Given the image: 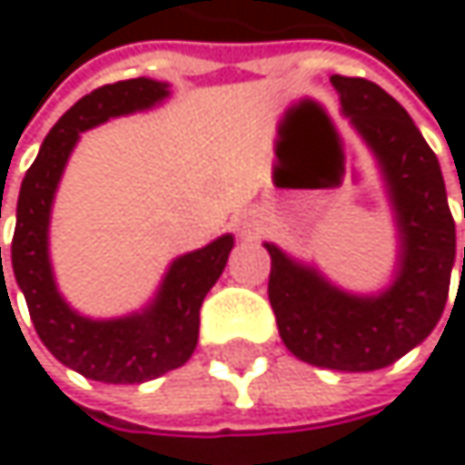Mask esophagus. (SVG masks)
<instances>
[{
  "mask_svg": "<svg viewBox=\"0 0 465 465\" xmlns=\"http://www.w3.org/2000/svg\"><path fill=\"white\" fill-rule=\"evenodd\" d=\"M239 233L247 236V239L258 236V233H261V218H258L255 213H247V215L239 221Z\"/></svg>",
  "mask_w": 465,
  "mask_h": 465,
  "instance_id": "34e87169",
  "label": "esophagus"
}]
</instances>
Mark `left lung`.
Wrapping results in <instances>:
<instances>
[{
  "label": "left lung",
  "mask_w": 465,
  "mask_h": 465,
  "mask_svg": "<svg viewBox=\"0 0 465 465\" xmlns=\"http://www.w3.org/2000/svg\"><path fill=\"white\" fill-rule=\"evenodd\" d=\"M331 83L385 172L401 232L399 277L382 296H350L266 244L269 302L285 347L299 361L374 371L396 363L439 323L455 263V221L439 158L407 110L371 80L333 74Z\"/></svg>",
  "instance_id": "8db88e82"
}]
</instances>
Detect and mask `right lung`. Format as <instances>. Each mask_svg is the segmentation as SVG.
<instances>
[{"label":"right lung","instance_id":"right-lung-1","mask_svg":"<svg viewBox=\"0 0 465 465\" xmlns=\"http://www.w3.org/2000/svg\"><path fill=\"white\" fill-rule=\"evenodd\" d=\"M166 94L163 83L147 77L110 83L85 94L50 129L40 155L21 183L13 233V272L18 288L26 296L32 323L43 344L64 366L96 382H147L183 366L199 341L202 302L223 274L233 247V239L226 233L213 244L177 258L153 307L121 321L80 318L55 291L47 261V218L58 177L80 132L113 115L144 110Z\"/></svg>","mask_w":465,"mask_h":465}]
</instances>
